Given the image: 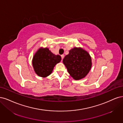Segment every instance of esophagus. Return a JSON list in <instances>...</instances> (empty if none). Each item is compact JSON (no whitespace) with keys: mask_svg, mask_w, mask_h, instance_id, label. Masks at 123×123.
<instances>
[{"mask_svg":"<svg viewBox=\"0 0 123 123\" xmlns=\"http://www.w3.org/2000/svg\"><path fill=\"white\" fill-rule=\"evenodd\" d=\"M61 58H62V59H63V58H64V55H61Z\"/></svg>","mask_w":123,"mask_h":123,"instance_id":"1","label":"esophagus"}]
</instances>
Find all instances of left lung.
Returning <instances> with one entry per match:
<instances>
[{
  "label": "left lung",
  "mask_w": 123,
  "mask_h": 123,
  "mask_svg": "<svg viewBox=\"0 0 123 123\" xmlns=\"http://www.w3.org/2000/svg\"><path fill=\"white\" fill-rule=\"evenodd\" d=\"M63 62L70 76L77 80L87 74L92 64L89 54L82 49L77 47L69 50L68 55L63 59Z\"/></svg>",
  "instance_id": "left-lung-1"
}]
</instances>
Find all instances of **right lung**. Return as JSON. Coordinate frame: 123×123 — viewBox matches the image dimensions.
<instances>
[{"label":"right lung","instance_id":"right-lung-1","mask_svg":"<svg viewBox=\"0 0 123 123\" xmlns=\"http://www.w3.org/2000/svg\"><path fill=\"white\" fill-rule=\"evenodd\" d=\"M61 57L55 55L47 48L39 49L33 59V65L39 76L46 77L51 73L54 66L60 62Z\"/></svg>","mask_w":123,"mask_h":123}]
</instances>
